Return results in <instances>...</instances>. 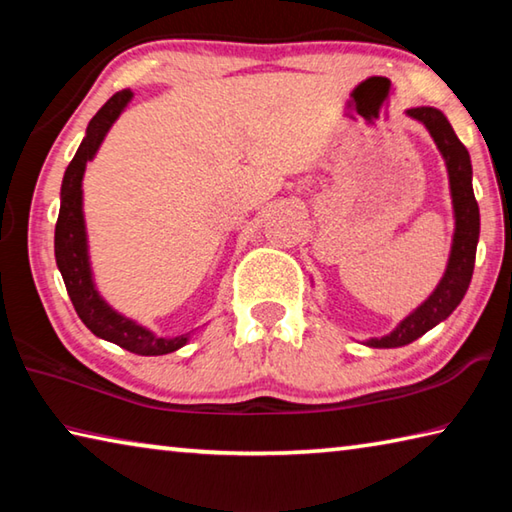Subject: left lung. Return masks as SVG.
Returning a JSON list of instances; mask_svg holds the SVG:
<instances>
[{"instance_id":"8db88e82","label":"left lung","mask_w":512,"mask_h":512,"mask_svg":"<svg viewBox=\"0 0 512 512\" xmlns=\"http://www.w3.org/2000/svg\"><path fill=\"white\" fill-rule=\"evenodd\" d=\"M409 115L422 121L429 128L433 142L438 144L440 153L447 162L449 185H452L454 214H456V232L452 255L445 277L440 280L438 289L431 293L429 300L406 316L395 332L381 339H370V348H400L409 345L422 334H427L431 327H436L440 320H445L452 311L461 305L467 287H470L476 259V244H479V203L472 192V164L470 153L458 140L454 128L449 126L443 112L429 106L411 108Z\"/></svg>"}]
</instances>
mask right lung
<instances>
[{
  "label": "right lung",
  "instance_id": "add662e5",
  "mask_svg": "<svg viewBox=\"0 0 512 512\" xmlns=\"http://www.w3.org/2000/svg\"><path fill=\"white\" fill-rule=\"evenodd\" d=\"M133 92L121 90L103 103V108L92 117L88 133L76 151L74 160L69 162L63 178V189H60V212L56 221V264L63 275L65 287L76 314L90 329L92 334L101 336L110 343H117L119 348L128 352L142 354V357H158V354H169L183 348L187 343V334L171 336V339H160L151 334L149 329L140 327L133 320L119 316L112 311L94 289L90 262H88V244H85V223L81 210V180L88 160L94 158L99 144L106 137L112 121L119 117V112L131 101Z\"/></svg>",
  "mask_w": 512,
  "mask_h": 512
}]
</instances>
